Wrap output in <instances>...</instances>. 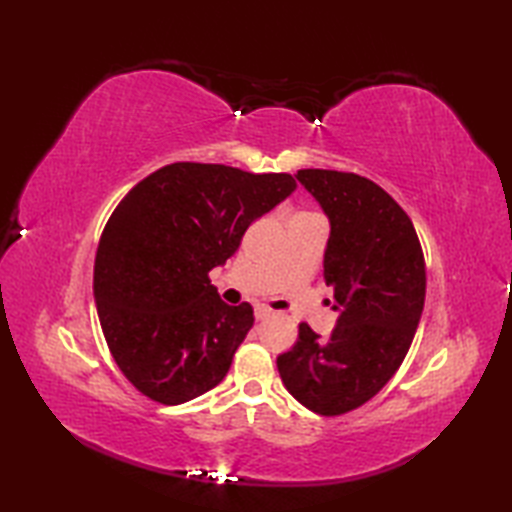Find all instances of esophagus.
Wrapping results in <instances>:
<instances>
[{
	"mask_svg": "<svg viewBox=\"0 0 512 512\" xmlns=\"http://www.w3.org/2000/svg\"><path fill=\"white\" fill-rule=\"evenodd\" d=\"M255 317H257V321H266V319L273 317V310L266 308V306H257L255 308Z\"/></svg>",
	"mask_w": 512,
	"mask_h": 512,
	"instance_id": "34e87169",
	"label": "esophagus"
}]
</instances>
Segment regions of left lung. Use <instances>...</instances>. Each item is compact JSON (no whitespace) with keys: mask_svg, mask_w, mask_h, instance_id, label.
I'll list each match as a JSON object with an SVG mask.
<instances>
[{"mask_svg":"<svg viewBox=\"0 0 512 512\" xmlns=\"http://www.w3.org/2000/svg\"><path fill=\"white\" fill-rule=\"evenodd\" d=\"M295 178L330 220L323 277L339 319L328 339L301 323L277 369L303 407L341 416L374 398L405 361L424 308V257L409 215L376 182L330 169Z\"/></svg>","mask_w":512,"mask_h":512,"instance_id":"8db88e82","label":"left lung"}]
</instances>
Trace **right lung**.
Returning <instances> with one entry per match:
<instances>
[{
	"mask_svg": "<svg viewBox=\"0 0 512 512\" xmlns=\"http://www.w3.org/2000/svg\"><path fill=\"white\" fill-rule=\"evenodd\" d=\"M295 189L290 173L173 162L116 206L96 250L94 301L107 347L138 391L180 405L222 383L255 317L250 303L220 299L209 270Z\"/></svg>",
	"mask_w": 512,
	"mask_h": 512,
	"instance_id": "add662e5",
	"label": "right lung"
}]
</instances>
